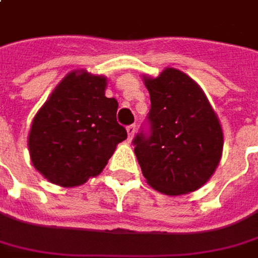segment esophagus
Wrapping results in <instances>:
<instances>
[{
    "mask_svg": "<svg viewBox=\"0 0 258 258\" xmlns=\"http://www.w3.org/2000/svg\"><path fill=\"white\" fill-rule=\"evenodd\" d=\"M126 132H127V139L132 140L133 136H135V132H136V126L131 125L126 127Z\"/></svg>",
    "mask_w": 258,
    "mask_h": 258,
    "instance_id": "1",
    "label": "esophagus"
}]
</instances>
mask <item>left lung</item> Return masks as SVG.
<instances>
[{"instance_id":"obj_1","label":"left lung","mask_w":258,"mask_h":258,"mask_svg":"<svg viewBox=\"0 0 258 258\" xmlns=\"http://www.w3.org/2000/svg\"><path fill=\"white\" fill-rule=\"evenodd\" d=\"M142 77L152 102V133H140L133 140L143 177L164 195L194 192L219 166V118L197 81L181 70L167 67L157 77Z\"/></svg>"}]
</instances>
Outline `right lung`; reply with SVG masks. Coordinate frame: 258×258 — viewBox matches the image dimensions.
Masks as SVG:
<instances>
[{"label":"right lung","mask_w":258,"mask_h":258,"mask_svg":"<svg viewBox=\"0 0 258 258\" xmlns=\"http://www.w3.org/2000/svg\"><path fill=\"white\" fill-rule=\"evenodd\" d=\"M108 78L73 70L51 91L32 120L28 149L46 180L64 188L97 177L127 138L116 122L118 101L106 98Z\"/></svg>","instance_id":"right-lung-1"}]
</instances>
